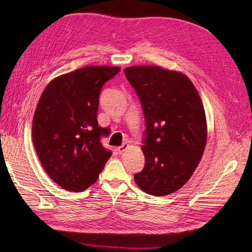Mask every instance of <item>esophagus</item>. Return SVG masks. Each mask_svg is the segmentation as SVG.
Masks as SVG:
<instances>
[{
    "label": "esophagus",
    "mask_w": 252,
    "mask_h": 252,
    "mask_svg": "<svg viewBox=\"0 0 252 252\" xmlns=\"http://www.w3.org/2000/svg\"><path fill=\"white\" fill-rule=\"evenodd\" d=\"M126 148H127V144L124 143V144L122 145V146L117 147V152H118L119 154H122V153H124V152L126 150Z\"/></svg>",
    "instance_id": "1"
}]
</instances>
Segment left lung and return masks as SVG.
<instances>
[{"label":"left lung","instance_id":"8db88e82","mask_svg":"<svg viewBox=\"0 0 252 252\" xmlns=\"http://www.w3.org/2000/svg\"><path fill=\"white\" fill-rule=\"evenodd\" d=\"M125 74L139 97L146 125L141 147L145 166L135 182L150 195L174 193L189 181L206 145L199 94L189 77L159 66H131Z\"/></svg>","mask_w":252,"mask_h":252}]
</instances>
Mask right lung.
<instances>
[{"label":"right lung","mask_w":252,"mask_h":252,"mask_svg":"<svg viewBox=\"0 0 252 252\" xmlns=\"http://www.w3.org/2000/svg\"><path fill=\"white\" fill-rule=\"evenodd\" d=\"M121 68L87 66L60 75L46 87L32 119V141L48 176L65 190L82 192L94 184L112 152L98 126L99 95Z\"/></svg>","instance_id":"add662e5"}]
</instances>
